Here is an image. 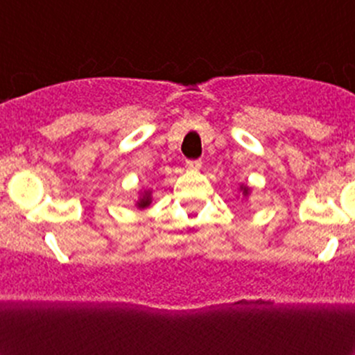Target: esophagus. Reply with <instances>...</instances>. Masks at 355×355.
Segmentation results:
<instances>
[{
    "label": "esophagus",
    "instance_id": "esophagus-1",
    "mask_svg": "<svg viewBox=\"0 0 355 355\" xmlns=\"http://www.w3.org/2000/svg\"><path fill=\"white\" fill-rule=\"evenodd\" d=\"M186 166H188L189 169H193V171H198L200 167H202V160H200V159L188 160V162H186Z\"/></svg>",
    "mask_w": 355,
    "mask_h": 355
}]
</instances>
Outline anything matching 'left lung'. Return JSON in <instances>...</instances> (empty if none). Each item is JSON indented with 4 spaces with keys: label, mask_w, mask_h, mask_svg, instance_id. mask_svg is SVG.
Instances as JSON below:
<instances>
[{
    "label": "left lung",
    "mask_w": 355,
    "mask_h": 355,
    "mask_svg": "<svg viewBox=\"0 0 355 355\" xmlns=\"http://www.w3.org/2000/svg\"><path fill=\"white\" fill-rule=\"evenodd\" d=\"M243 191H244V193H248V189H246V188H243Z\"/></svg>",
    "instance_id": "8db88e82"
}]
</instances>
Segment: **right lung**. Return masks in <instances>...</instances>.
I'll use <instances>...</instances> for the list:
<instances>
[{"label": "right lung", "instance_id": "right-lung-1", "mask_svg": "<svg viewBox=\"0 0 355 355\" xmlns=\"http://www.w3.org/2000/svg\"><path fill=\"white\" fill-rule=\"evenodd\" d=\"M148 205H150V193H145L144 198H141L140 202H138V207L145 208V207H148Z\"/></svg>", "mask_w": 355, "mask_h": 355}]
</instances>
